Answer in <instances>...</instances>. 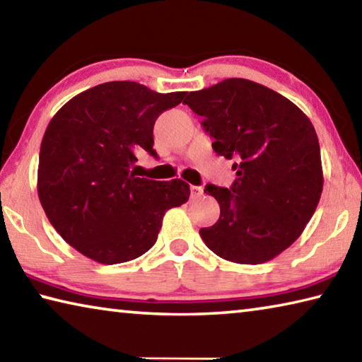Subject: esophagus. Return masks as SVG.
Listing matches in <instances>:
<instances>
[{
  "mask_svg": "<svg viewBox=\"0 0 362 362\" xmlns=\"http://www.w3.org/2000/svg\"><path fill=\"white\" fill-rule=\"evenodd\" d=\"M189 194H192V198H199L201 194H203V188L201 187H196V185H192L189 187Z\"/></svg>",
  "mask_w": 362,
  "mask_h": 362,
  "instance_id": "esophagus-1",
  "label": "esophagus"
}]
</instances>
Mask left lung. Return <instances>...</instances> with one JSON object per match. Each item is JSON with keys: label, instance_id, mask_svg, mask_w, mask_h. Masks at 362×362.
<instances>
[{"label": "left lung", "instance_id": "obj_1", "mask_svg": "<svg viewBox=\"0 0 362 362\" xmlns=\"http://www.w3.org/2000/svg\"><path fill=\"white\" fill-rule=\"evenodd\" d=\"M183 103L203 116L220 156L235 159L230 188L206 185L220 206L217 223L199 235L235 263L268 262L302 235L320 203L322 166L313 124L302 110L259 83L223 79Z\"/></svg>", "mask_w": 362, "mask_h": 362}]
</instances>
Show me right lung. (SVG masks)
<instances>
[{"label":"right lung","instance_id":"add662e5","mask_svg":"<svg viewBox=\"0 0 362 362\" xmlns=\"http://www.w3.org/2000/svg\"><path fill=\"white\" fill-rule=\"evenodd\" d=\"M185 95L112 81L54 115L40 148L38 196L49 222L78 252L105 265L137 259L156 243L166 211L187 203L183 180L131 173L136 151L156 156L155 121Z\"/></svg>","mask_w":362,"mask_h":362}]
</instances>
